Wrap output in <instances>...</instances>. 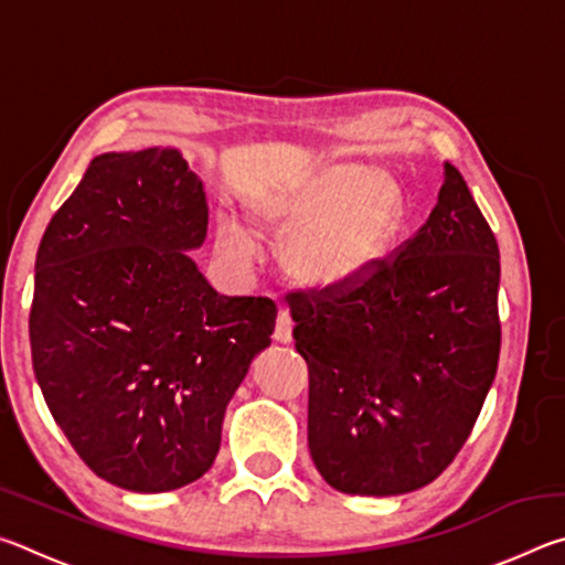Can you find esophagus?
<instances>
[{"mask_svg": "<svg viewBox=\"0 0 565 565\" xmlns=\"http://www.w3.org/2000/svg\"><path fill=\"white\" fill-rule=\"evenodd\" d=\"M291 331H294V321L289 317V311L279 309V317H276V329H274V339L279 343H289L291 341Z\"/></svg>", "mask_w": 565, "mask_h": 565, "instance_id": "esophagus-1", "label": "esophagus"}]
</instances>
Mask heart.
Masks as SVG:
<instances>
[{"label":"heart","instance_id":"1","mask_svg":"<svg viewBox=\"0 0 565 565\" xmlns=\"http://www.w3.org/2000/svg\"><path fill=\"white\" fill-rule=\"evenodd\" d=\"M276 228H296L284 252L294 279L313 289H341L369 274L401 224V191L384 171L356 164L329 167L262 204ZM222 244L238 259L254 256L252 234L224 216Z\"/></svg>","mask_w":565,"mask_h":565}]
</instances>
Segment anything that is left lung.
Instances as JSON below:
<instances>
[{"instance_id": "left-lung-1", "label": "left lung", "mask_w": 565, "mask_h": 565, "mask_svg": "<svg viewBox=\"0 0 565 565\" xmlns=\"http://www.w3.org/2000/svg\"><path fill=\"white\" fill-rule=\"evenodd\" d=\"M499 244L458 169L418 232L341 289L286 294L309 363V451L331 489L398 495L471 436L501 351Z\"/></svg>"}]
</instances>
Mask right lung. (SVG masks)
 I'll use <instances>...</instances> for the list:
<instances>
[{
    "mask_svg": "<svg viewBox=\"0 0 565 565\" xmlns=\"http://www.w3.org/2000/svg\"><path fill=\"white\" fill-rule=\"evenodd\" d=\"M202 181L174 149L92 159L34 264L30 343L46 406L84 463L137 493L212 468L226 404L271 343L276 303L222 296Z\"/></svg>",
    "mask_w": 565,
    "mask_h": 565,
    "instance_id": "obj_1",
    "label": "right lung"
}]
</instances>
